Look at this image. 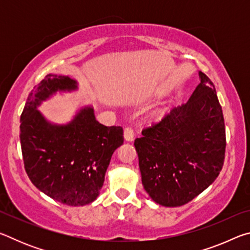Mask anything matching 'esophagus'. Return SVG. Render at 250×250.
<instances>
[{
    "label": "esophagus",
    "instance_id": "obj_1",
    "mask_svg": "<svg viewBox=\"0 0 250 250\" xmlns=\"http://www.w3.org/2000/svg\"><path fill=\"white\" fill-rule=\"evenodd\" d=\"M125 139L126 141H132L134 139V129L132 126H126L125 129Z\"/></svg>",
    "mask_w": 250,
    "mask_h": 250
}]
</instances>
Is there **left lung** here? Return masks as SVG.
<instances>
[{
	"label": "left lung",
	"instance_id": "left-lung-1",
	"mask_svg": "<svg viewBox=\"0 0 250 250\" xmlns=\"http://www.w3.org/2000/svg\"><path fill=\"white\" fill-rule=\"evenodd\" d=\"M188 103L173 108L134 140L143 188L160 205L188 204L221 173L225 122L214 83L204 73Z\"/></svg>",
	"mask_w": 250,
	"mask_h": 250
}]
</instances>
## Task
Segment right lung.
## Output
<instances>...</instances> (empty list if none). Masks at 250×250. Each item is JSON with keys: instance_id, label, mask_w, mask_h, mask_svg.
<instances>
[{"instance_id": "right-lung-1", "label": "right lung", "mask_w": 250, "mask_h": 250, "mask_svg": "<svg viewBox=\"0 0 250 250\" xmlns=\"http://www.w3.org/2000/svg\"><path fill=\"white\" fill-rule=\"evenodd\" d=\"M76 88L68 76L46 75L27 97L20 139L32 183L55 201L83 206L99 195L113 152L124 143V129L101 125L92 108L83 109L67 125H52L36 110L53 92Z\"/></svg>"}]
</instances>
